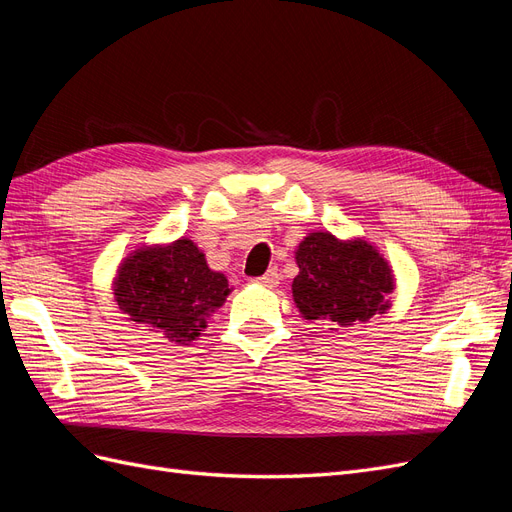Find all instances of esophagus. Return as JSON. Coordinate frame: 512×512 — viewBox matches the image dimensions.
Segmentation results:
<instances>
[{
	"instance_id": "esophagus-1",
	"label": "esophagus",
	"mask_w": 512,
	"mask_h": 512,
	"mask_svg": "<svg viewBox=\"0 0 512 512\" xmlns=\"http://www.w3.org/2000/svg\"><path fill=\"white\" fill-rule=\"evenodd\" d=\"M258 282H260L262 286H269V288H273V286L280 284V273H277V269H275V267H271L265 275L258 277Z\"/></svg>"
}]
</instances>
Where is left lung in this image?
Masks as SVG:
<instances>
[{
  "label": "left lung",
  "mask_w": 512,
  "mask_h": 512,
  "mask_svg": "<svg viewBox=\"0 0 512 512\" xmlns=\"http://www.w3.org/2000/svg\"><path fill=\"white\" fill-rule=\"evenodd\" d=\"M297 265L292 297L305 320L352 327L391 305V269L365 241L344 243L329 232H312L299 245Z\"/></svg>",
  "instance_id": "obj_1"
}]
</instances>
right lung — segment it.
Returning a JSON list of instances; mask_svg holds the SVG:
<instances>
[{
    "label": "right lung",
    "instance_id": "1",
    "mask_svg": "<svg viewBox=\"0 0 512 512\" xmlns=\"http://www.w3.org/2000/svg\"><path fill=\"white\" fill-rule=\"evenodd\" d=\"M228 292L226 277L207 267L205 254L190 239L134 252L115 280L121 312L175 344L196 339Z\"/></svg>",
    "mask_w": 512,
    "mask_h": 512
}]
</instances>
